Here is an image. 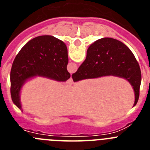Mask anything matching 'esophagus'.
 Listing matches in <instances>:
<instances>
[{"instance_id":"obj_1","label":"esophagus","mask_w":150,"mask_h":150,"mask_svg":"<svg viewBox=\"0 0 150 150\" xmlns=\"http://www.w3.org/2000/svg\"><path fill=\"white\" fill-rule=\"evenodd\" d=\"M73 83H74V82H73L72 78H70V79H67V81H66V84L67 85H72Z\"/></svg>"}]
</instances>
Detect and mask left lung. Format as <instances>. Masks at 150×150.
Listing matches in <instances>:
<instances>
[{
	"label": "left lung",
	"instance_id": "1",
	"mask_svg": "<svg viewBox=\"0 0 150 150\" xmlns=\"http://www.w3.org/2000/svg\"><path fill=\"white\" fill-rule=\"evenodd\" d=\"M67 64V46L61 40L43 35L28 41L16 56L10 71V93L15 105L21 109V88L28 79L38 76L67 80L71 77Z\"/></svg>",
	"mask_w": 150,
	"mask_h": 150
}]
</instances>
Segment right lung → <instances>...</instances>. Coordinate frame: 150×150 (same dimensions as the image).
Returning a JSON list of instances; mask_svg holds the SVG:
<instances>
[{
  "label": "right lung",
  "instance_id": "right-lung-1",
  "mask_svg": "<svg viewBox=\"0 0 150 150\" xmlns=\"http://www.w3.org/2000/svg\"><path fill=\"white\" fill-rule=\"evenodd\" d=\"M104 76H116L127 79L134 91L136 105L139 98L141 71L132 52L121 41L104 38L88 47L86 59L73 74L74 82Z\"/></svg>",
  "mask_w": 150,
  "mask_h": 150
}]
</instances>
